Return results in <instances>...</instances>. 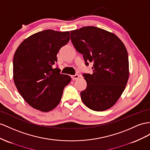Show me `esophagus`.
<instances>
[{
	"mask_svg": "<svg viewBox=\"0 0 150 150\" xmlns=\"http://www.w3.org/2000/svg\"><path fill=\"white\" fill-rule=\"evenodd\" d=\"M71 78L73 80H76L79 78V75L78 74H75L74 75H72Z\"/></svg>",
	"mask_w": 150,
	"mask_h": 150,
	"instance_id": "34e87169",
	"label": "esophagus"
}]
</instances>
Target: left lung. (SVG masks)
Instances as JSON below:
<instances>
[{"mask_svg": "<svg viewBox=\"0 0 150 150\" xmlns=\"http://www.w3.org/2000/svg\"><path fill=\"white\" fill-rule=\"evenodd\" d=\"M73 45L86 65L93 63V74H84L86 89L80 93L88 108L97 112L110 108L124 92L129 70L128 54L116 35L95 26L70 31Z\"/></svg>", "mask_w": 150, "mask_h": 150, "instance_id": "obj_1", "label": "left lung"}]
</instances>
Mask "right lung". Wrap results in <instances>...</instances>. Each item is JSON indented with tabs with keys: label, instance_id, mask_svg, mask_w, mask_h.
I'll return each instance as SVG.
<instances>
[{
	"label": "right lung",
	"instance_id": "obj_1",
	"mask_svg": "<svg viewBox=\"0 0 150 150\" xmlns=\"http://www.w3.org/2000/svg\"><path fill=\"white\" fill-rule=\"evenodd\" d=\"M70 40L69 32L45 30L26 38L13 58V79L19 93L33 108L47 112L58 105L71 77L53 68L57 54Z\"/></svg>",
	"mask_w": 150,
	"mask_h": 150
}]
</instances>
